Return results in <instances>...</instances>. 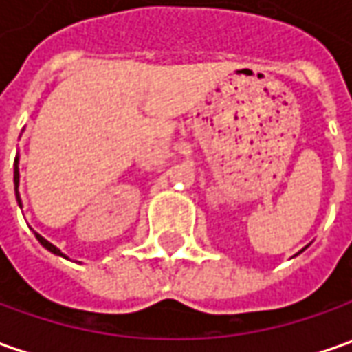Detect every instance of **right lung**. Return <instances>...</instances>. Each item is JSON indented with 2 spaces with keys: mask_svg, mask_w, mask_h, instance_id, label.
<instances>
[{
  "mask_svg": "<svg viewBox=\"0 0 352 352\" xmlns=\"http://www.w3.org/2000/svg\"><path fill=\"white\" fill-rule=\"evenodd\" d=\"M13 181H15V197H17V202H19V206H21V197H19V157H15V171H13ZM34 236H36V239L41 241V245L43 248H46L50 253H54V255H62V257H66L60 249L56 248V245H52L50 241H46L41 234H36L34 232Z\"/></svg>",
  "mask_w": 352,
  "mask_h": 352,
  "instance_id": "add662e5",
  "label": "right lung"
}]
</instances>
